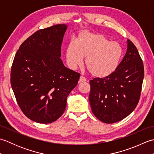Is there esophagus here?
I'll return each mask as SVG.
<instances>
[{"label": "esophagus", "mask_w": 154, "mask_h": 154, "mask_svg": "<svg viewBox=\"0 0 154 154\" xmlns=\"http://www.w3.org/2000/svg\"><path fill=\"white\" fill-rule=\"evenodd\" d=\"M86 79L85 77H84L83 76H81L79 78V83H82V82H85V81H86Z\"/></svg>", "instance_id": "obj_1"}]
</instances>
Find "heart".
I'll return each mask as SVG.
<instances>
[{"mask_svg":"<svg viewBox=\"0 0 154 154\" xmlns=\"http://www.w3.org/2000/svg\"><path fill=\"white\" fill-rule=\"evenodd\" d=\"M123 50L116 42H110L103 34L83 31L77 42L71 40L66 48L65 56L68 67L76 69L85 65L93 76L103 78L116 70L122 57Z\"/></svg>","mask_w":154,"mask_h":154,"instance_id":"1","label":"heart"}]
</instances>
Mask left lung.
Here are the masks:
<instances>
[{
	"label": "left lung",
	"instance_id": "1",
	"mask_svg": "<svg viewBox=\"0 0 154 154\" xmlns=\"http://www.w3.org/2000/svg\"><path fill=\"white\" fill-rule=\"evenodd\" d=\"M144 77L143 64L132 42L127 40V51L112 74L90 81L89 102L98 119L106 124L122 120L135 109Z\"/></svg>",
	"mask_w": 154,
	"mask_h": 154
}]
</instances>
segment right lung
Returning a JSON list of instances; mask_svg holds the SVG:
<instances>
[{
	"label": "right lung",
	"instance_id": "obj_1",
	"mask_svg": "<svg viewBox=\"0 0 154 154\" xmlns=\"http://www.w3.org/2000/svg\"><path fill=\"white\" fill-rule=\"evenodd\" d=\"M67 28L57 24L35 32L21 44L13 61V92L23 113L35 122L57 120L79 79L80 74L65 67L60 58Z\"/></svg>",
	"mask_w": 154,
	"mask_h": 154
}]
</instances>
